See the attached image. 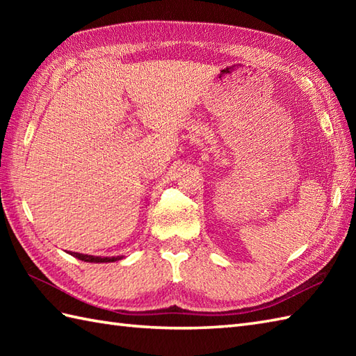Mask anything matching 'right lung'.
I'll use <instances>...</instances> for the list:
<instances>
[{
    "mask_svg": "<svg viewBox=\"0 0 356 356\" xmlns=\"http://www.w3.org/2000/svg\"><path fill=\"white\" fill-rule=\"evenodd\" d=\"M70 255L76 257V259L82 261H88V263H110V261H118L122 259V255L118 257H95V255H88V254H79V252H69Z\"/></svg>",
    "mask_w": 356,
    "mask_h": 356,
    "instance_id": "1",
    "label": "right lung"
}]
</instances>
